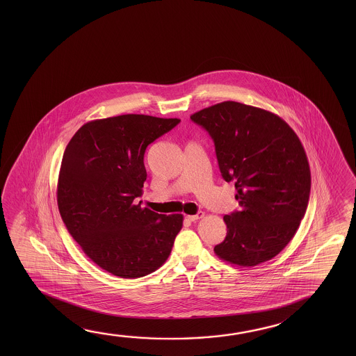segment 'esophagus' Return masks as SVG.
I'll use <instances>...</instances> for the list:
<instances>
[{
    "mask_svg": "<svg viewBox=\"0 0 356 356\" xmlns=\"http://www.w3.org/2000/svg\"><path fill=\"white\" fill-rule=\"evenodd\" d=\"M204 212H198V213H196V215L186 216V218H187V220H188V221L195 222V221H197V220H200V218H202V217H204Z\"/></svg>",
    "mask_w": 356,
    "mask_h": 356,
    "instance_id": "esophagus-1",
    "label": "esophagus"
}]
</instances>
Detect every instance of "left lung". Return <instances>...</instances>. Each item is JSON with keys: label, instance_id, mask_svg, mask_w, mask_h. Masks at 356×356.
<instances>
[{"label": "left lung", "instance_id": "obj_1", "mask_svg": "<svg viewBox=\"0 0 356 356\" xmlns=\"http://www.w3.org/2000/svg\"><path fill=\"white\" fill-rule=\"evenodd\" d=\"M215 143L222 177L234 181L241 210L223 217L216 256L239 267L267 262L297 232L308 206L310 169L294 130L274 113L222 102L191 115Z\"/></svg>", "mask_w": 356, "mask_h": 356}]
</instances>
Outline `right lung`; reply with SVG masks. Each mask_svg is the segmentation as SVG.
<instances>
[{"label":"right lung","mask_w":356,"mask_h":356,"mask_svg":"<svg viewBox=\"0 0 356 356\" xmlns=\"http://www.w3.org/2000/svg\"><path fill=\"white\" fill-rule=\"evenodd\" d=\"M177 118L125 114L88 122L65 147L57 204L65 227L100 268L139 278L169 258L181 213L161 215L135 204L146 180L144 154Z\"/></svg>","instance_id":"right-lung-1"}]
</instances>
